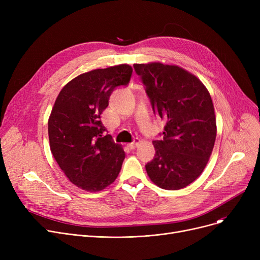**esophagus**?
<instances>
[{"instance_id":"esophagus-1","label":"esophagus","mask_w":260,"mask_h":260,"mask_svg":"<svg viewBox=\"0 0 260 260\" xmlns=\"http://www.w3.org/2000/svg\"><path fill=\"white\" fill-rule=\"evenodd\" d=\"M139 142H140V140H139V139H135L132 143H129V144H128V147H129V148H132V149H134V148L137 147V145L139 144Z\"/></svg>"}]
</instances>
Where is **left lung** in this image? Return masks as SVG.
<instances>
[{
    "label": "left lung",
    "mask_w": 260,
    "mask_h": 260,
    "mask_svg": "<svg viewBox=\"0 0 260 260\" xmlns=\"http://www.w3.org/2000/svg\"><path fill=\"white\" fill-rule=\"evenodd\" d=\"M155 115L165 120L163 139L155 140V157L145 166L163 189H180L203 172L216 139L213 101L202 82L176 65L134 64Z\"/></svg>",
    "instance_id": "8db88e82"
}]
</instances>
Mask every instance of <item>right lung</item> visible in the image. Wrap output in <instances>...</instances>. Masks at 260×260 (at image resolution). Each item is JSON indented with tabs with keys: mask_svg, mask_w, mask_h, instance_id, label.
Listing matches in <instances>:
<instances>
[{
	"mask_svg": "<svg viewBox=\"0 0 260 260\" xmlns=\"http://www.w3.org/2000/svg\"><path fill=\"white\" fill-rule=\"evenodd\" d=\"M132 66L116 65L82 74L61 89L48 119L50 151L72 183L99 192L118 177L125 158L100 120L116 87L127 85Z\"/></svg>",
	"mask_w": 260,
	"mask_h": 260,
	"instance_id": "1",
	"label": "right lung"
}]
</instances>
